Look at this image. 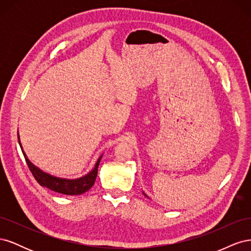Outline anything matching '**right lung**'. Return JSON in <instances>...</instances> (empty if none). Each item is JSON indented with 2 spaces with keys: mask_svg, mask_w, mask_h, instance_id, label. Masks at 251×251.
I'll use <instances>...</instances> for the list:
<instances>
[{
  "mask_svg": "<svg viewBox=\"0 0 251 251\" xmlns=\"http://www.w3.org/2000/svg\"><path fill=\"white\" fill-rule=\"evenodd\" d=\"M19 143H20V147L22 149L23 155H24V157H25V160H26L28 168H29L30 172L32 173L35 180L39 182L40 185L47 187L53 192H56L58 194H63V195H68V196L81 195L83 193L88 192L89 189L93 186L94 182L96 180V177H97L98 165H100L101 157H100V159L97 160V162L95 164V168L91 171L88 175H86L85 177H81L79 179H74V180L60 179V178L50 176L49 174L44 173L39 168L34 166L31 162L29 161V159L27 158L26 154L24 153V151H23L20 140H19Z\"/></svg>",
  "mask_w": 251,
  "mask_h": 251,
  "instance_id": "right-lung-1",
  "label": "right lung"
}]
</instances>
